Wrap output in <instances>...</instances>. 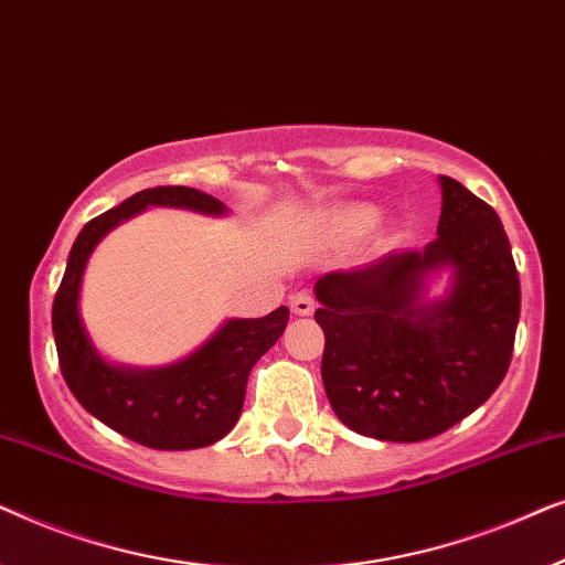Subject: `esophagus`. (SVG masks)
<instances>
[{
    "label": "esophagus",
    "mask_w": 565,
    "mask_h": 565,
    "mask_svg": "<svg viewBox=\"0 0 565 565\" xmlns=\"http://www.w3.org/2000/svg\"><path fill=\"white\" fill-rule=\"evenodd\" d=\"M290 308L298 316H311L316 311V298L311 290H298L290 296Z\"/></svg>",
    "instance_id": "obj_1"
}]
</instances>
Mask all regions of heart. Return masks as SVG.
I'll list each match as a JSON object with an SVG mask.
<instances>
[{"mask_svg": "<svg viewBox=\"0 0 565 565\" xmlns=\"http://www.w3.org/2000/svg\"><path fill=\"white\" fill-rule=\"evenodd\" d=\"M377 221H381V211H377L375 205L354 203V205L342 207V211L334 215V221H331V226H334L337 236L360 238L365 236Z\"/></svg>", "mask_w": 565, "mask_h": 565, "instance_id": "1", "label": "heart"}]
</instances>
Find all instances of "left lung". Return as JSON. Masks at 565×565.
<instances>
[{
  "instance_id": "1",
  "label": "left lung",
  "mask_w": 565,
  "mask_h": 565,
  "mask_svg": "<svg viewBox=\"0 0 565 565\" xmlns=\"http://www.w3.org/2000/svg\"><path fill=\"white\" fill-rule=\"evenodd\" d=\"M443 213L424 249L316 282L323 329L321 377L334 414L385 443H422L473 414L512 362L520 275L497 211L452 177H439ZM454 269L443 301L426 277Z\"/></svg>"
}]
</instances>
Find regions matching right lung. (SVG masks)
<instances>
[{"mask_svg":"<svg viewBox=\"0 0 565 565\" xmlns=\"http://www.w3.org/2000/svg\"><path fill=\"white\" fill-rule=\"evenodd\" d=\"M149 205L226 213V205L207 192L167 184L136 192L92 218L68 252L64 280L53 298V337L64 381L92 416L153 450H195L234 429L252 367L280 339L290 311L280 306L262 319H231L198 352L169 367L136 370L105 362L79 316L82 275L99 238Z\"/></svg>","mask_w":565,"mask_h":565,"instance_id":"right-lung-1","label":"right lung"}]
</instances>
